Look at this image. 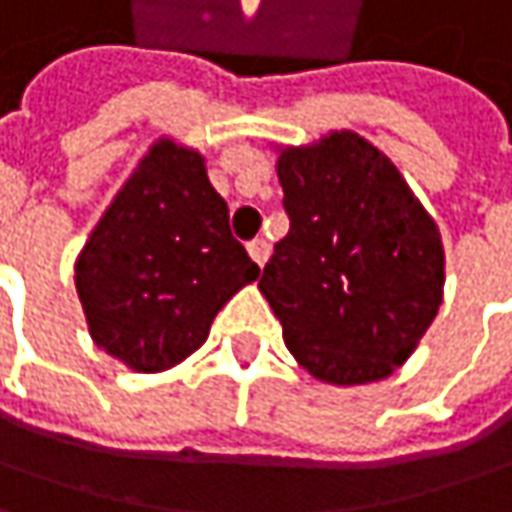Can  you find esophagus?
Listing matches in <instances>:
<instances>
[{
    "label": "esophagus",
    "instance_id": "obj_1",
    "mask_svg": "<svg viewBox=\"0 0 512 512\" xmlns=\"http://www.w3.org/2000/svg\"><path fill=\"white\" fill-rule=\"evenodd\" d=\"M249 255H252V260H255L257 266H263V263H266V257H269V243H266L263 237H257V240L249 243Z\"/></svg>",
    "mask_w": 512,
    "mask_h": 512
}]
</instances>
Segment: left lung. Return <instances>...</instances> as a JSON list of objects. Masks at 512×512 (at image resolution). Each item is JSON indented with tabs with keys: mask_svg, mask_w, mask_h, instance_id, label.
<instances>
[{
	"mask_svg": "<svg viewBox=\"0 0 512 512\" xmlns=\"http://www.w3.org/2000/svg\"><path fill=\"white\" fill-rule=\"evenodd\" d=\"M289 234L260 292L295 362L330 385L391 376L435 321L446 257L435 220L368 138L278 147Z\"/></svg>",
	"mask_w": 512,
	"mask_h": 512,
	"instance_id": "1",
	"label": "left lung"
}]
</instances>
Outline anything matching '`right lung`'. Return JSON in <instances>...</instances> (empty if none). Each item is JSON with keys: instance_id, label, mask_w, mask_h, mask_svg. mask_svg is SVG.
Masks as SVG:
<instances>
[{"instance_id": "obj_1", "label": "right lung", "mask_w": 512, "mask_h": 512, "mask_svg": "<svg viewBox=\"0 0 512 512\" xmlns=\"http://www.w3.org/2000/svg\"><path fill=\"white\" fill-rule=\"evenodd\" d=\"M257 275L202 153L173 138L153 141L75 260L92 342L138 374L199 350L214 316Z\"/></svg>"}]
</instances>
